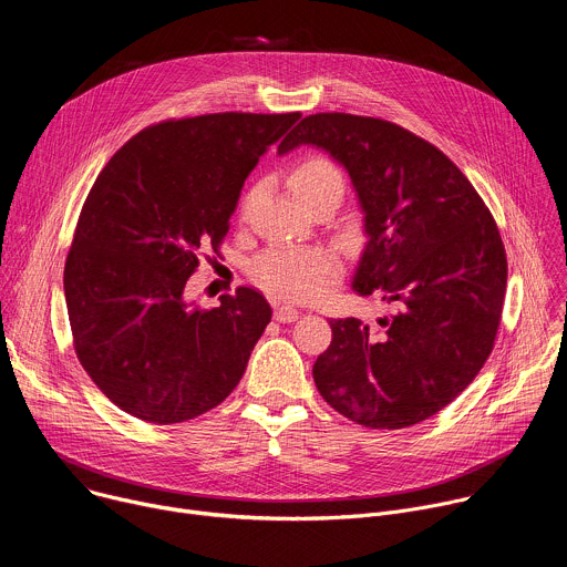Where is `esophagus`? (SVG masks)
<instances>
[{
  "instance_id": "obj_1",
  "label": "esophagus",
  "mask_w": 567,
  "mask_h": 567,
  "mask_svg": "<svg viewBox=\"0 0 567 567\" xmlns=\"http://www.w3.org/2000/svg\"><path fill=\"white\" fill-rule=\"evenodd\" d=\"M274 316H276L278 322H293V320H298L300 311L296 307H291V305H278Z\"/></svg>"
}]
</instances>
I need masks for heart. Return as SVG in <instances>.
<instances>
[{
    "mask_svg": "<svg viewBox=\"0 0 567 567\" xmlns=\"http://www.w3.org/2000/svg\"><path fill=\"white\" fill-rule=\"evenodd\" d=\"M291 188L302 204L322 195H343V175L330 158L309 156L291 173ZM339 271L337 258L318 249H274L256 260L254 278L269 293L287 300H307Z\"/></svg>",
    "mask_w": 567,
    "mask_h": 567,
    "instance_id": "heart-1",
    "label": "heart"
}]
</instances>
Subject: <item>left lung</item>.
<instances>
[{
  "label": "left lung",
  "instance_id": "obj_1",
  "mask_svg": "<svg viewBox=\"0 0 567 567\" xmlns=\"http://www.w3.org/2000/svg\"><path fill=\"white\" fill-rule=\"evenodd\" d=\"M300 145L328 152L352 182L368 239L352 291L394 305L392 316L377 318L379 332L359 318L330 320L316 388L361 426L420 424L492 354L507 287L496 221L444 152L394 123L311 114L278 154Z\"/></svg>",
  "mask_w": 567,
  "mask_h": 567
}]
</instances>
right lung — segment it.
I'll use <instances>...</instances> for the list:
<instances>
[{
	"label": "right lung",
	"instance_id": "1",
	"mask_svg": "<svg viewBox=\"0 0 567 567\" xmlns=\"http://www.w3.org/2000/svg\"><path fill=\"white\" fill-rule=\"evenodd\" d=\"M300 118L208 114L152 125L99 175L64 265L75 354L110 401L150 424L204 415L239 383L271 320L256 289L219 307L186 298L199 251H217L241 186Z\"/></svg>",
	"mask_w": 567,
	"mask_h": 567
}]
</instances>
